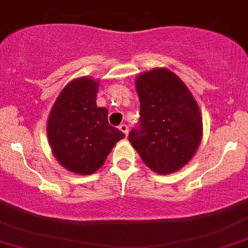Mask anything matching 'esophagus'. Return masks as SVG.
I'll return each instance as SVG.
<instances>
[{
    "label": "esophagus",
    "instance_id": "esophagus-1",
    "mask_svg": "<svg viewBox=\"0 0 248 248\" xmlns=\"http://www.w3.org/2000/svg\"><path fill=\"white\" fill-rule=\"evenodd\" d=\"M120 131L124 132V136H126V137L128 136V126H127V124H120Z\"/></svg>",
    "mask_w": 248,
    "mask_h": 248
}]
</instances>
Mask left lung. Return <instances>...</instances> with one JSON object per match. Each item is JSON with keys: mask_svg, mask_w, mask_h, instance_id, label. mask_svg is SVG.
I'll return each instance as SVG.
<instances>
[{"mask_svg": "<svg viewBox=\"0 0 248 248\" xmlns=\"http://www.w3.org/2000/svg\"><path fill=\"white\" fill-rule=\"evenodd\" d=\"M140 124L129 142L152 171L172 174L196 155L202 138L198 103L184 81L167 68L142 72L136 79Z\"/></svg>", "mask_w": 248, "mask_h": 248, "instance_id": "1", "label": "left lung"}]
</instances>
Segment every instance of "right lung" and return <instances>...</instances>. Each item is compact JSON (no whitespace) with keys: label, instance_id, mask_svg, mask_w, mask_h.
I'll return each instance as SVG.
<instances>
[{"label":"right lung","instance_id":"right-lung-1","mask_svg":"<svg viewBox=\"0 0 248 248\" xmlns=\"http://www.w3.org/2000/svg\"><path fill=\"white\" fill-rule=\"evenodd\" d=\"M99 79L80 77L60 92L50 110L46 134L52 155L67 170L93 174L124 134L108 122V109L97 107Z\"/></svg>","mask_w":248,"mask_h":248}]
</instances>
